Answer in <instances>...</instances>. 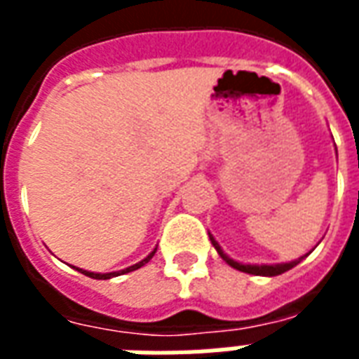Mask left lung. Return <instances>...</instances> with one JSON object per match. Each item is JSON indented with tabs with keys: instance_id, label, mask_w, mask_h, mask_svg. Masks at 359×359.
Listing matches in <instances>:
<instances>
[{
	"instance_id": "8db88e82",
	"label": "left lung",
	"mask_w": 359,
	"mask_h": 359,
	"mask_svg": "<svg viewBox=\"0 0 359 359\" xmlns=\"http://www.w3.org/2000/svg\"><path fill=\"white\" fill-rule=\"evenodd\" d=\"M210 241H211V244H213V248L217 250L219 256L223 257V259H225L226 264L231 265V267L242 271V273H250V275H259V277H277V275H280V273H285V271L296 267V265L300 264L304 257L309 256V254H306V256L298 257V259H294V262H288V264H273V265H267V264H262V265H257V264H241V262H234L233 257L226 256L225 252H223V248L219 246V242L215 241V238H213L211 234H210Z\"/></svg>"
}]
</instances>
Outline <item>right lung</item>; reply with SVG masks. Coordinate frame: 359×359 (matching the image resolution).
Instances as JSON below:
<instances>
[{"label":"right lung","instance_id":"obj_1","mask_svg":"<svg viewBox=\"0 0 359 359\" xmlns=\"http://www.w3.org/2000/svg\"><path fill=\"white\" fill-rule=\"evenodd\" d=\"M156 250L154 248V252L151 254H148V257H144L142 262H138V264H134L130 265V267H126V269L123 271H113V273H94V271H84V269H79L76 267V271H81L82 275H86V277H92V278H100V280H105V278H111V277H118V275H125V273H130V271H136V269H140L142 265H146L154 257V254H156Z\"/></svg>","mask_w":359,"mask_h":359}]
</instances>
